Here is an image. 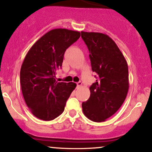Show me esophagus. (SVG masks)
<instances>
[{
	"label": "esophagus",
	"mask_w": 152,
	"mask_h": 152,
	"mask_svg": "<svg viewBox=\"0 0 152 152\" xmlns=\"http://www.w3.org/2000/svg\"><path fill=\"white\" fill-rule=\"evenodd\" d=\"M76 84H77V87H80V86H81V85H82V83H81V81H79V82L76 83Z\"/></svg>",
	"instance_id": "34e87169"
}]
</instances>
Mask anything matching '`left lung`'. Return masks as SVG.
<instances>
[{
	"instance_id": "obj_1",
	"label": "left lung",
	"mask_w": 152,
	"mask_h": 152,
	"mask_svg": "<svg viewBox=\"0 0 152 152\" xmlns=\"http://www.w3.org/2000/svg\"><path fill=\"white\" fill-rule=\"evenodd\" d=\"M89 51L92 71L98 79L90 86V97L82 103L84 115L104 122L119 110L129 89L128 67L116 43L107 34L81 31Z\"/></svg>"
}]
</instances>
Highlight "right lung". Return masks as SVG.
Here are the masks:
<instances>
[{"instance_id":"1","label":"right lung","mask_w":152,"mask_h":152,"mask_svg":"<svg viewBox=\"0 0 152 152\" xmlns=\"http://www.w3.org/2000/svg\"><path fill=\"white\" fill-rule=\"evenodd\" d=\"M80 35L78 31L52 29L26 53L20 71V83L25 102L36 118L50 121L64 111L76 84L58 82L56 71L62 66L65 51Z\"/></svg>"}]
</instances>
